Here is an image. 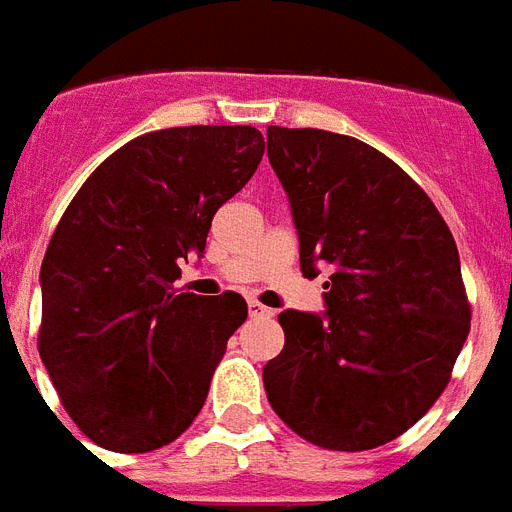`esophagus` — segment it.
Listing matches in <instances>:
<instances>
[{"instance_id": "1", "label": "esophagus", "mask_w": 512, "mask_h": 512, "mask_svg": "<svg viewBox=\"0 0 512 512\" xmlns=\"http://www.w3.org/2000/svg\"><path fill=\"white\" fill-rule=\"evenodd\" d=\"M248 314H251V317H272V309H269V306H264V304H259V301H248Z\"/></svg>"}]
</instances>
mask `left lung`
<instances>
[{"mask_svg":"<svg viewBox=\"0 0 512 512\" xmlns=\"http://www.w3.org/2000/svg\"><path fill=\"white\" fill-rule=\"evenodd\" d=\"M267 155L298 230L301 272L325 269V312L285 309L264 365L272 410L317 447L394 441L447 388L470 330L460 253L431 198L346 134L269 126Z\"/></svg>","mask_w":512,"mask_h":512,"instance_id":"left-lung-1","label":"left lung"}]
</instances>
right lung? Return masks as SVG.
I'll use <instances>...</instances> for the list:
<instances>
[{
	"label": "right lung",
	"mask_w": 512,
	"mask_h": 512,
	"mask_svg": "<svg viewBox=\"0 0 512 512\" xmlns=\"http://www.w3.org/2000/svg\"><path fill=\"white\" fill-rule=\"evenodd\" d=\"M264 155L253 126H177L126 142L65 208L42 261L39 357L71 420L110 452L190 428L248 317L227 290L179 293L211 219Z\"/></svg>",
	"instance_id": "obj_1"
}]
</instances>
